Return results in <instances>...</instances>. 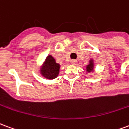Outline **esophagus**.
<instances>
[{"label": "esophagus", "instance_id": "34e87169", "mask_svg": "<svg viewBox=\"0 0 129 129\" xmlns=\"http://www.w3.org/2000/svg\"><path fill=\"white\" fill-rule=\"evenodd\" d=\"M70 63H71V64H75L76 63V60H71L70 61Z\"/></svg>", "mask_w": 129, "mask_h": 129}]
</instances>
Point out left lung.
<instances>
[{
    "label": "left lung",
    "instance_id": "1",
    "mask_svg": "<svg viewBox=\"0 0 129 129\" xmlns=\"http://www.w3.org/2000/svg\"><path fill=\"white\" fill-rule=\"evenodd\" d=\"M85 70L87 74H91L95 71V61L93 58L89 60V64L85 67Z\"/></svg>",
    "mask_w": 129,
    "mask_h": 129
}]
</instances>
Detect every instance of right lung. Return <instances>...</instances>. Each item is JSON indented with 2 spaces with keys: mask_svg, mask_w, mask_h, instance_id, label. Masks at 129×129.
I'll list each match as a JSON object with an SVG mask.
<instances>
[{
  "mask_svg": "<svg viewBox=\"0 0 129 129\" xmlns=\"http://www.w3.org/2000/svg\"><path fill=\"white\" fill-rule=\"evenodd\" d=\"M60 64L56 62L51 55H49L39 68V73L43 78L47 80L56 78L60 73Z\"/></svg>",
  "mask_w": 129,
  "mask_h": 129,
  "instance_id": "right-lung-1",
  "label": "right lung"
}]
</instances>
